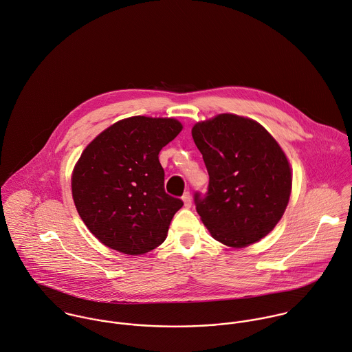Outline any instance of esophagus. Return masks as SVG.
<instances>
[{"instance_id":"obj_1","label":"esophagus","mask_w":352,"mask_h":352,"mask_svg":"<svg viewBox=\"0 0 352 352\" xmlns=\"http://www.w3.org/2000/svg\"><path fill=\"white\" fill-rule=\"evenodd\" d=\"M182 199H183V202H184V206H186V208H191L192 199H191V195H190V192H184V195L182 197Z\"/></svg>"}]
</instances>
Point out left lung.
<instances>
[{"label":"left lung","instance_id":"left-lung-1","mask_svg":"<svg viewBox=\"0 0 352 352\" xmlns=\"http://www.w3.org/2000/svg\"><path fill=\"white\" fill-rule=\"evenodd\" d=\"M192 138L208 173V192L194 194L197 212L212 236L245 247L269 234L288 205L292 176L273 136L256 121L236 115L194 125Z\"/></svg>","mask_w":352,"mask_h":352}]
</instances>
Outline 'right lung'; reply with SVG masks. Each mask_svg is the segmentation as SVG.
<instances>
[{"instance_id": "obj_1", "label": "right lung", "mask_w": 352, "mask_h": 352, "mask_svg": "<svg viewBox=\"0 0 352 352\" xmlns=\"http://www.w3.org/2000/svg\"><path fill=\"white\" fill-rule=\"evenodd\" d=\"M175 118H124L82 153L72 175V197L90 232L128 255L164 243L183 201L165 192L158 154L182 131Z\"/></svg>"}]
</instances>
